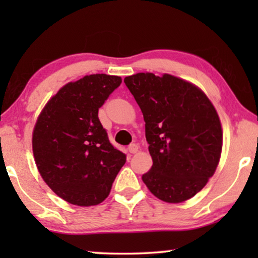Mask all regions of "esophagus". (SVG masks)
<instances>
[{"instance_id":"esophagus-1","label":"esophagus","mask_w":258,"mask_h":258,"mask_svg":"<svg viewBox=\"0 0 258 258\" xmlns=\"http://www.w3.org/2000/svg\"><path fill=\"white\" fill-rule=\"evenodd\" d=\"M128 151H130V153L135 154L139 151V146L137 145V144H132V145L128 146Z\"/></svg>"}]
</instances>
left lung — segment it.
<instances>
[{
	"instance_id": "8db88e82",
	"label": "left lung",
	"mask_w": 258,
	"mask_h": 258,
	"mask_svg": "<svg viewBox=\"0 0 258 258\" xmlns=\"http://www.w3.org/2000/svg\"><path fill=\"white\" fill-rule=\"evenodd\" d=\"M123 82L143 112L153 160L143 181L160 201L183 203L207 185L218 166V113L201 88L174 75L137 73Z\"/></svg>"
}]
</instances>
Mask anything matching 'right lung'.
<instances>
[{"mask_svg": "<svg viewBox=\"0 0 258 258\" xmlns=\"http://www.w3.org/2000/svg\"><path fill=\"white\" fill-rule=\"evenodd\" d=\"M120 84L116 75H85L62 86L37 116L32 138L37 170L68 203L100 204L126 163L98 118L99 108Z\"/></svg>", "mask_w": 258, "mask_h": 258, "instance_id": "1", "label": "right lung"}]
</instances>
